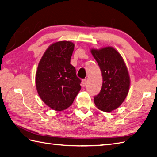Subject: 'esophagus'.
Masks as SVG:
<instances>
[{"label": "esophagus", "instance_id": "34e87169", "mask_svg": "<svg viewBox=\"0 0 157 157\" xmlns=\"http://www.w3.org/2000/svg\"><path fill=\"white\" fill-rule=\"evenodd\" d=\"M86 79H82V86H86Z\"/></svg>", "mask_w": 157, "mask_h": 157}]
</instances>
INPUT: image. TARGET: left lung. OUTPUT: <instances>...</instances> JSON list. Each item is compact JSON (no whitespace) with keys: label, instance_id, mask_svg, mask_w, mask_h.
Segmentation results:
<instances>
[{"label":"left lung","instance_id":"1","mask_svg":"<svg viewBox=\"0 0 157 157\" xmlns=\"http://www.w3.org/2000/svg\"><path fill=\"white\" fill-rule=\"evenodd\" d=\"M102 75V86L94 96L95 105L105 112L118 108L124 101L129 88V76L121 55L112 47L92 49Z\"/></svg>","mask_w":157,"mask_h":157}]
</instances>
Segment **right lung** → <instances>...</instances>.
Masks as SVG:
<instances>
[{"label": "right lung", "instance_id": "right-lung-1", "mask_svg": "<svg viewBox=\"0 0 157 157\" xmlns=\"http://www.w3.org/2000/svg\"><path fill=\"white\" fill-rule=\"evenodd\" d=\"M74 44L60 41L46 50L40 61L36 75L40 97L50 108L60 111L72 105L81 89V79L70 64Z\"/></svg>", "mask_w": 157, "mask_h": 157}]
</instances>
